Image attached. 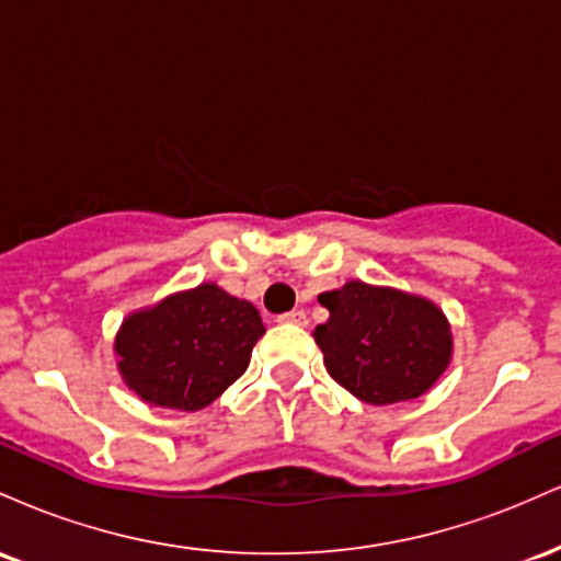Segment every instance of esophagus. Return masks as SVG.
Returning a JSON list of instances; mask_svg holds the SVG:
<instances>
[{"mask_svg":"<svg viewBox=\"0 0 561 561\" xmlns=\"http://www.w3.org/2000/svg\"><path fill=\"white\" fill-rule=\"evenodd\" d=\"M279 321H282V324L306 327L308 324V317H306V311H287V313H282Z\"/></svg>","mask_w":561,"mask_h":561,"instance_id":"esophagus-1","label":"esophagus"}]
</instances>
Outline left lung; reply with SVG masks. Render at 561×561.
I'll return each mask as SVG.
<instances>
[{
  "label": "left lung",
  "mask_w": 561,
  "mask_h": 561,
  "mask_svg": "<svg viewBox=\"0 0 561 561\" xmlns=\"http://www.w3.org/2000/svg\"><path fill=\"white\" fill-rule=\"evenodd\" d=\"M319 302L330 319L313 340L330 377L358 401H414L450 364V324L433 300L353 279L321 293Z\"/></svg>",
  "instance_id": "obj_1"
}]
</instances>
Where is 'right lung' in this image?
Masks as SVG:
<instances>
[{"label": "right lung", "mask_w": 561, "mask_h": 561, "mask_svg": "<svg viewBox=\"0 0 561 561\" xmlns=\"http://www.w3.org/2000/svg\"><path fill=\"white\" fill-rule=\"evenodd\" d=\"M263 332L253 302L205 282L124 319L118 371L141 401L199 411L244 375Z\"/></svg>", "instance_id": "obj_1"}]
</instances>
